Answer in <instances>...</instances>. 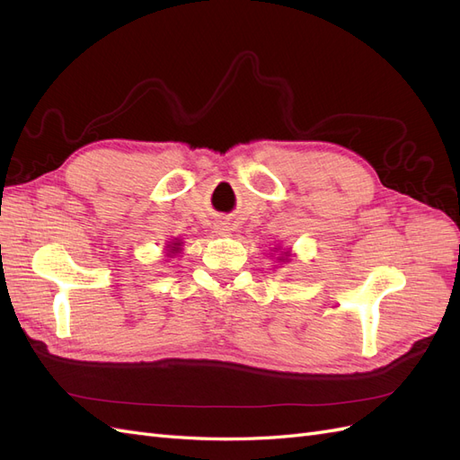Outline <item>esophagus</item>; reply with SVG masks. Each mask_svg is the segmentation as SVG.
Here are the masks:
<instances>
[{"label":"esophagus","instance_id":"34e87169","mask_svg":"<svg viewBox=\"0 0 460 460\" xmlns=\"http://www.w3.org/2000/svg\"><path fill=\"white\" fill-rule=\"evenodd\" d=\"M215 232H217L218 235H228V234H230V228H228L226 222H218V225L215 226Z\"/></svg>","mask_w":460,"mask_h":460}]
</instances>
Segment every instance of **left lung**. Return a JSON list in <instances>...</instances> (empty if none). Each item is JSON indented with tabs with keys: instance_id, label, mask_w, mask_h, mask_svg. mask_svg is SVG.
Instances as JSON below:
<instances>
[{
	"instance_id": "8db88e82",
	"label": "left lung",
	"mask_w": 460,
	"mask_h": 460,
	"mask_svg": "<svg viewBox=\"0 0 460 460\" xmlns=\"http://www.w3.org/2000/svg\"><path fill=\"white\" fill-rule=\"evenodd\" d=\"M278 261H288V253H284V257H278Z\"/></svg>"
}]
</instances>
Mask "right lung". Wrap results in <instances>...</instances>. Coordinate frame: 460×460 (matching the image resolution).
Returning a JSON list of instances; mask_svg holds the SVG:
<instances>
[{
	"label": "right lung",
	"instance_id": "1",
	"mask_svg": "<svg viewBox=\"0 0 460 460\" xmlns=\"http://www.w3.org/2000/svg\"><path fill=\"white\" fill-rule=\"evenodd\" d=\"M178 245H180V243H172V245H171V253H178V249H180Z\"/></svg>",
	"mask_w": 460,
	"mask_h": 460
}]
</instances>
